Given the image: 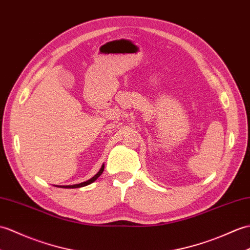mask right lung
Segmentation results:
<instances>
[{
  "label": "right lung",
  "mask_w": 250,
  "mask_h": 250,
  "mask_svg": "<svg viewBox=\"0 0 250 250\" xmlns=\"http://www.w3.org/2000/svg\"><path fill=\"white\" fill-rule=\"evenodd\" d=\"M103 170H104V165H102L101 169L99 170V172L97 173L96 176H94V177H92V178H91V179H89V180H87L86 182H82V183H79V184H73V185H63V187H60V188H82V187H86V185H88V184L92 183V182H94V181H96V180H97L99 177H100V176L102 175Z\"/></svg>",
  "instance_id": "right-lung-1"
}]
</instances>
